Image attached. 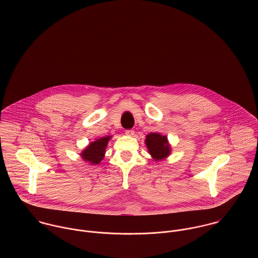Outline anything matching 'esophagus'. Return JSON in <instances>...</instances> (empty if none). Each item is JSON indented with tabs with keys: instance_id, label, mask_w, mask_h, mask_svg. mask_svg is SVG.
<instances>
[{
	"instance_id": "esophagus-1",
	"label": "esophagus",
	"mask_w": 258,
	"mask_h": 258,
	"mask_svg": "<svg viewBox=\"0 0 258 258\" xmlns=\"http://www.w3.org/2000/svg\"><path fill=\"white\" fill-rule=\"evenodd\" d=\"M125 134H126L127 136H131V137H132V136L135 135V131H133V130H126V131H125Z\"/></svg>"
}]
</instances>
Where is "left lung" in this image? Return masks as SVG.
Listing matches in <instances>:
<instances>
[{
    "label": "left lung",
    "instance_id": "obj_1",
    "mask_svg": "<svg viewBox=\"0 0 258 258\" xmlns=\"http://www.w3.org/2000/svg\"><path fill=\"white\" fill-rule=\"evenodd\" d=\"M145 143L148 151L155 161H160L167 158L170 155L171 148L168 144L166 136H162L157 133L147 135Z\"/></svg>",
    "mask_w": 258,
    "mask_h": 258
}]
</instances>
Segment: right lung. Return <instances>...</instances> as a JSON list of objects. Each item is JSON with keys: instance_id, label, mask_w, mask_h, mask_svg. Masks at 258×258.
<instances>
[{"instance_id": "1", "label": "right lung", "mask_w": 258, "mask_h": 258, "mask_svg": "<svg viewBox=\"0 0 258 258\" xmlns=\"http://www.w3.org/2000/svg\"><path fill=\"white\" fill-rule=\"evenodd\" d=\"M111 139V137H104L100 138L87 146L85 150L81 153V157L84 161L88 162L92 165L99 164L105 155V149L108 144V141Z\"/></svg>"}]
</instances>
